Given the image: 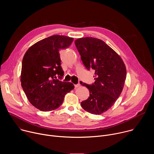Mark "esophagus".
<instances>
[{"label": "esophagus", "instance_id": "34e87169", "mask_svg": "<svg viewBox=\"0 0 154 154\" xmlns=\"http://www.w3.org/2000/svg\"><path fill=\"white\" fill-rule=\"evenodd\" d=\"M74 86H75V88H78V87L80 86V83H77V84L74 85Z\"/></svg>", "mask_w": 154, "mask_h": 154}]
</instances>
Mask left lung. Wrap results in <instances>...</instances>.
Instances as JSON below:
<instances>
[{"label": "left lung", "mask_w": 154, "mask_h": 154, "mask_svg": "<svg viewBox=\"0 0 154 154\" xmlns=\"http://www.w3.org/2000/svg\"><path fill=\"white\" fill-rule=\"evenodd\" d=\"M75 45L86 69L95 71L93 85L80 82L90 91V97L81 106L91 114H102L114 105L123 90L127 74L125 64L101 39L82 38L75 41Z\"/></svg>", "instance_id": "8db88e82"}]
</instances>
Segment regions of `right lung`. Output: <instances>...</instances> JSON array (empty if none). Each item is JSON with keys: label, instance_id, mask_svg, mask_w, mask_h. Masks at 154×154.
<instances>
[{"label": "right lung", "instance_id": "obj_1", "mask_svg": "<svg viewBox=\"0 0 154 154\" xmlns=\"http://www.w3.org/2000/svg\"><path fill=\"white\" fill-rule=\"evenodd\" d=\"M73 40L66 36L53 35L34 44L24 56L21 86L30 103L42 112L58 108L65 95L74 88L73 83L57 79L64 74L59 51L68 48Z\"/></svg>", "mask_w": 154, "mask_h": 154}]
</instances>
